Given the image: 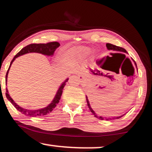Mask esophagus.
I'll use <instances>...</instances> for the list:
<instances>
[{"instance_id":"34e87169","label":"esophagus","mask_w":152,"mask_h":152,"mask_svg":"<svg viewBox=\"0 0 152 152\" xmlns=\"http://www.w3.org/2000/svg\"><path fill=\"white\" fill-rule=\"evenodd\" d=\"M79 78H80V80L81 82H83V80H84V77H83V76H79Z\"/></svg>"}]
</instances>
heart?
I'll list each match as a JSON object with an SVG mask.
<instances>
[{"mask_svg":"<svg viewBox=\"0 0 152 152\" xmlns=\"http://www.w3.org/2000/svg\"><path fill=\"white\" fill-rule=\"evenodd\" d=\"M91 49L88 47H76L64 52L61 56V60L66 64H75L88 58Z\"/></svg>","mask_w":152,"mask_h":152,"instance_id":"b5f03b06","label":"heart"}]
</instances>
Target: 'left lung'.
Instances as JSON below:
<instances>
[{"mask_svg": "<svg viewBox=\"0 0 152 152\" xmlns=\"http://www.w3.org/2000/svg\"><path fill=\"white\" fill-rule=\"evenodd\" d=\"M106 47H107V48L108 50L116 51V52H124V53H127V51H126L124 48H121V47H118V46L114 45H112V44H110V43H107V44H106ZM133 61H134V60H133ZM134 64H135L136 68H137V65H136V62L134 61ZM137 70H138V69H137ZM86 100H87V105H88V107L89 108V110H90L91 113H92V114H93L94 115L95 117H96V118H99V119H100V120H106V121H111V120H113V119H118V118H121V117L123 116H123H118V117H112V118H107V117H104H104H102V116H98V115L96 114V112H94V111L93 110V109L91 108L90 104H89V100H88V98H87V96H86Z\"/></svg>", "mask_w": 152, "mask_h": 152, "instance_id": "1", "label": "left lung"}]
</instances>
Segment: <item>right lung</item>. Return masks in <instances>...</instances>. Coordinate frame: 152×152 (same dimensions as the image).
<instances>
[{
    "label": "right lung",
    "mask_w": 152,
    "mask_h": 152,
    "mask_svg": "<svg viewBox=\"0 0 152 152\" xmlns=\"http://www.w3.org/2000/svg\"><path fill=\"white\" fill-rule=\"evenodd\" d=\"M60 46L59 42H48V43L46 44H42V43H40V44H30L29 45H27L25 48H23L22 50H21L20 52H19L18 54H17L14 57V58L10 63V65L9 67V69H8L7 74H6V76H5V80L6 83H7V76H8V73H9V70L10 69V67H11L12 64L15 59L16 58H18L20 56H22L23 54H28V53H32V52H36V53H40V54H42L43 55L48 56H52L54 54L55 50L58 48ZM68 81V78L66 79V80L63 82V83L61 85V86L58 89L56 94L55 97L52 102L50 104H48V106L42 108V109H39V110H27V109H25L21 107L17 104L16 102L14 101V100L10 97V96L9 94V92H8L7 88H6V97L8 100L11 102V103L14 105L16 109L19 112L22 113L23 114L25 115V116H29V117H38V116H45V115L50 114V112H52V111L54 110V109L56 107L57 104L59 102V100L61 99V97L62 96V93H63V90L64 87L65 86L66 83Z\"/></svg>",
    "instance_id": "obj_1"
}]
</instances>
